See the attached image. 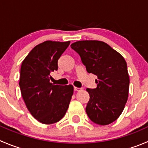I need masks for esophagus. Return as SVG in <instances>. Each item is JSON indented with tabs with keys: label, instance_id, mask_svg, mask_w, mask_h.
<instances>
[{
	"label": "esophagus",
	"instance_id": "esophagus-1",
	"mask_svg": "<svg viewBox=\"0 0 148 148\" xmlns=\"http://www.w3.org/2000/svg\"><path fill=\"white\" fill-rule=\"evenodd\" d=\"M82 90V88H78V87H74V91H81Z\"/></svg>",
	"mask_w": 148,
	"mask_h": 148
}]
</instances>
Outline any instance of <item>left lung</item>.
Masks as SVG:
<instances>
[{
	"instance_id": "left-lung-1",
	"label": "left lung",
	"mask_w": 148,
	"mask_h": 148,
	"mask_svg": "<svg viewBox=\"0 0 148 148\" xmlns=\"http://www.w3.org/2000/svg\"><path fill=\"white\" fill-rule=\"evenodd\" d=\"M86 71L97 76L96 88H86V112L91 121L108 125L120 116L128 99L129 77L124 58L106 43L81 40L71 44Z\"/></svg>"
}]
</instances>
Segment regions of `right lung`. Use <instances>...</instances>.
I'll return each instance as SVG.
<instances>
[{
  "label": "right lung",
  "instance_id": "add662e5",
  "mask_svg": "<svg viewBox=\"0 0 148 148\" xmlns=\"http://www.w3.org/2000/svg\"><path fill=\"white\" fill-rule=\"evenodd\" d=\"M70 41L46 40L35 46L21 66L19 87L22 98L33 117L44 124L58 122L69 107L73 86L50 83L52 72Z\"/></svg>",
  "mask_w": 148,
  "mask_h": 148
}]
</instances>
